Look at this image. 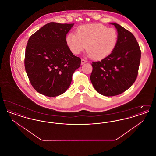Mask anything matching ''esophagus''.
Returning a JSON list of instances; mask_svg holds the SVG:
<instances>
[{
	"mask_svg": "<svg viewBox=\"0 0 156 156\" xmlns=\"http://www.w3.org/2000/svg\"><path fill=\"white\" fill-rule=\"evenodd\" d=\"M87 62V60H85V59H81V65H83V64L86 63Z\"/></svg>",
	"mask_w": 156,
	"mask_h": 156,
	"instance_id": "1",
	"label": "esophagus"
}]
</instances>
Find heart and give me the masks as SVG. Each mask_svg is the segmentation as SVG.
<instances>
[{
	"mask_svg": "<svg viewBox=\"0 0 156 156\" xmlns=\"http://www.w3.org/2000/svg\"><path fill=\"white\" fill-rule=\"evenodd\" d=\"M118 40L117 30L99 23L81 26L76 29V34L69 33L66 38L73 54H80L87 48V55L95 59H104L109 55L116 47Z\"/></svg>",
	"mask_w": 156,
	"mask_h": 156,
	"instance_id": "obj_1",
	"label": "heart"
}]
</instances>
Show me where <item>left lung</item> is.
Segmentation results:
<instances>
[{"mask_svg": "<svg viewBox=\"0 0 156 156\" xmlns=\"http://www.w3.org/2000/svg\"><path fill=\"white\" fill-rule=\"evenodd\" d=\"M118 43L111 54L101 60L92 62L90 79L94 88L106 97L119 95L136 81L140 62L141 51L133 34L117 23Z\"/></svg>", "mask_w": 156, "mask_h": 156, "instance_id": "8db88e82", "label": "left lung"}]
</instances>
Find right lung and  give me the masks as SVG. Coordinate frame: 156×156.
Returning a JSON list of instances; mask_svg holds the SVG:
<instances>
[{
	"label": "right lung",
	"instance_id": "1",
	"mask_svg": "<svg viewBox=\"0 0 156 156\" xmlns=\"http://www.w3.org/2000/svg\"><path fill=\"white\" fill-rule=\"evenodd\" d=\"M73 24L50 22L30 36L25 52L24 66L33 87L47 97H57L69 88L73 74L81 66L66 38Z\"/></svg>",
	"mask_w": 156,
	"mask_h": 156
}]
</instances>
